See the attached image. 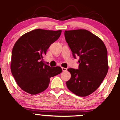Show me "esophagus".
<instances>
[{
    "instance_id": "1",
    "label": "esophagus",
    "mask_w": 120,
    "mask_h": 120,
    "mask_svg": "<svg viewBox=\"0 0 120 120\" xmlns=\"http://www.w3.org/2000/svg\"><path fill=\"white\" fill-rule=\"evenodd\" d=\"M62 70L63 71H66L67 70V69L66 68H64V67H62Z\"/></svg>"
}]
</instances>
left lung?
Here are the masks:
<instances>
[{"label":"left lung","mask_w":120,"mask_h":120,"mask_svg":"<svg viewBox=\"0 0 120 120\" xmlns=\"http://www.w3.org/2000/svg\"><path fill=\"white\" fill-rule=\"evenodd\" d=\"M64 36L74 58L79 57L78 69H68L71 76L67 86L79 96H88L98 88L108 71L106 48L101 39L86 30L65 31Z\"/></svg>","instance_id":"left-lung-1"}]
</instances>
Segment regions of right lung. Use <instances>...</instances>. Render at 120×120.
Segmentation results:
<instances>
[{
    "mask_svg": "<svg viewBox=\"0 0 120 120\" xmlns=\"http://www.w3.org/2000/svg\"><path fill=\"white\" fill-rule=\"evenodd\" d=\"M61 30L35 29L22 35L14 45L11 59V74L22 90L32 95L48 88L51 77L61 73L60 67H50L43 56L56 41Z\"/></svg>",
    "mask_w": 120,
    "mask_h": 120,
    "instance_id": "right-lung-1",
    "label": "right lung"
}]
</instances>
